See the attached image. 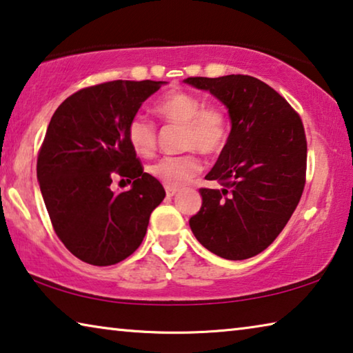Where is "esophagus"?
<instances>
[{
  "label": "esophagus",
  "mask_w": 353,
  "mask_h": 353,
  "mask_svg": "<svg viewBox=\"0 0 353 353\" xmlns=\"http://www.w3.org/2000/svg\"><path fill=\"white\" fill-rule=\"evenodd\" d=\"M165 192H166V196H168V198H172V196H174V194L177 193V188H174V187H166Z\"/></svg>",
  "instance_id": "34e87169"
}]
</instances>
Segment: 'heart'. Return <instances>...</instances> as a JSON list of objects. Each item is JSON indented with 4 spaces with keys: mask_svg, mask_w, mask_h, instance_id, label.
<instances>
[{
    "mask_svg": "<svg viewBox=\"0 0 353 353\" xmlns=\"http://www.w3.org/2000/svg\"><path fill=\"white\" fill-rule=\"evenodd\" d=\"M154 111L165 124L181 127V149L188 152L163 157L149 166V174L166 187H182L201 171L199 150L205 157H218L231 137V117L220 105H204L196 94L171 91L155 103ZM127 141L141 157L157 150V125L141 114L133 116L125 128Z\"/></svg>",
    "mask_w": 353,
    "mask_h": 353,
    "instance_id": "b5f03b06",
    "label": "heart"
}]
</instances>
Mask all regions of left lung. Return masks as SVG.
<instances>
[{
	"label": "left lung",
	"instance_id": "1",
	"mask_svg": "<svg viewBox=\"0 0 353 353\" xmlns=\"http://www.w3.org/2000/svg\"><path fill=\"white\" fill-rule=\"evenodd\" d=\"M185 83L220 99L232 122L228 146L205 176L223 188H199L203 205L190 228L214 254L248 259L279 236L299 205L306 182L303 122L254 77H188Z\"/></svg>",
	"mask_w": 353,
	"mask_h": 353
}]
</instances>
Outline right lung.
<instances>
[{
  "label": "right lung",
  "mask_w": 353,
  "mask_h": 353,
  "mask_svg": "<svg viewBox=\"0 0 353 353\" xmlns=\"http://www.w3.org/2000/svg\"><path fill=\"white\" fill-rule=\"evenodd\" d=\"M163 81L114 80L83 88L58 106L37 155L50 221L64 247L91 265H113L146 236L163 185L127 141L125 128ZM114 176L134 181L116 195Z\"/></svg>",
  "instance_id": "right-lung-1"
}]
</instances>
